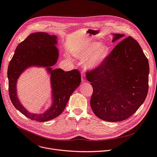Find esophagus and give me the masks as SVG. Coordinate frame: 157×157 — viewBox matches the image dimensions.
Returning <instances> with one entry per match:
<instances>
[{
    "label": "esophagus",
    "mask_w": 157,
    "mask_h": 157,
    "mask_svg": "<svg viewBox=\"0 0 157 157\" xmlns=\"http://www.w3.org/2000/svg\"><path fill=\"white\" fill-rule=\"evenodd\" d=\"M81 81H82V83H85V82L86 81V77H85V73L83 72L81 73Z\"/></svg>",
    "instance_id": "esophagus-1"
}]
</instances>
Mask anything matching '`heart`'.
<instances>
[{"label": "heart", "instance_id": "b5f03b06", "mask_svg": "<svg viewBox=\"0 0 157 157\" xmlns=\"http://www.w3.org/2000/svg\"><path fill=\"white\" fill-rule=\"evenodd\" d=\"M110 53L109 47L103 43L92 42L85 48L74 53L75 56L81 60L88 59L86 66L90 69H95L101 65Z\"/></svg>", "mask_w": 157, "mask_h": 157}]
</instances>
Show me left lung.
I'll use <instances>...</instances> for the list:
<instances>
[{
	"label": "left lung",
	"instance_id": "left-lung-1",
	"mask_svg": "<svg viewBox=\"0 0 157 157\" xmlns=\"http://www.w3.org/2000/svg\"><path fill=\"white\" fill-rule=\"evenodd\" d=\"M113 42L124 34H113ZM149 63L141 47L129 36L114 48L103 63L87 72L93 94L90 105L101 120L117 122L131 117L148 91Z\"/></svg>",
	"mask_w": 157,
	"mask_h": 157
}]
</instances>
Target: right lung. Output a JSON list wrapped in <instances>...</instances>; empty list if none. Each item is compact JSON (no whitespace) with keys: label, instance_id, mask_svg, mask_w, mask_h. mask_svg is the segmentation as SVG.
Masks as SVG:
<instances>
[{"label":"right lung","instance_id":"right-lung-1","mask_svg":"<svg viewBox=\"0 0 157 157\" xmlns=\"http://www.w3.org/2000/svg\"><path fill=\"white\" fill-rule=\"evenodd\" d=\"M56 36L46 32L33 33L16 47L7 69L9 94L12 104L20 113L32 120L46 121L63 112L72 94L81 83V74L77 69L65 72L52 68L57 62L59 50L56 47ZM32 66L46 67L51 75L52 104L42 114L28 112L20 103L16 92V83L21 73Z\"/></svg>","mask_w":157,"mask_h":157}]
</instances>
